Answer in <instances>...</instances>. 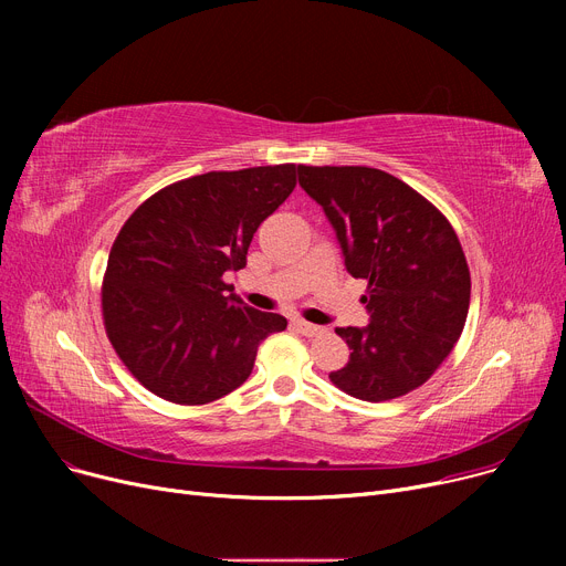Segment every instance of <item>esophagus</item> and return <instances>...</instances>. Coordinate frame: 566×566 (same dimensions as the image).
Instances as JSON below:
<instances>
[{
  "instance_id": "1",
  "label": "esophagus",
  "mask_w": 566,
  "mask_h": 566,
  "mask_svg": "<svg viewBox=\"0 0 566 566\" xmlns=\"http://www.w3.org/2000/svg\"><path fill=\"white\" fill-rule=\"evenodd\" d=\"M293 328L298 331L301 335H305V337H316V335H323V333H325V331L321 328V325H314V323L303 321V318H295V321H293Z\"/></svg>"
}]
</instances>
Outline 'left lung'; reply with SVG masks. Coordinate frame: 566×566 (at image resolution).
Returning <instances> with one entry per match:
<instances>
[{
    "label": "left lung",
    "instance_id": "obj_1",
    "mask_svg": "<svg viewBox=\"0 0 566 566\" xmlns=\"http://www.w3.org/2000/svg\"><path fill=\"white\" fill-rule=\"evenodd\" d=\"M301 188L333 224L344 265L369 282L365 328H337L348 363L331 374L363 401L401 397L452 353L470 305V271L438 208L374 167H298Z\"/></svg>",
    "mask_w": 566,
    "mask_h": 566
}]
</instances>
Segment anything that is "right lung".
<instances>
[{"label": "right lung", "instance_id": "1", "mask_svg": "<svg viewBox=\"0 0 566 566\" xmlns=\"http://www.w3.org/2000/svg\"><path fill=\"white\" fill-rule=\"evenodd\" d=\"M295 188V165L208 171L148 197L112 245L103 280L107 337L160 399L216 401L248 380L259 344L286 318L238 298L252 235Z\"/></svg>", "mask_w": 566, "mask_h": 566}]
</instances>
